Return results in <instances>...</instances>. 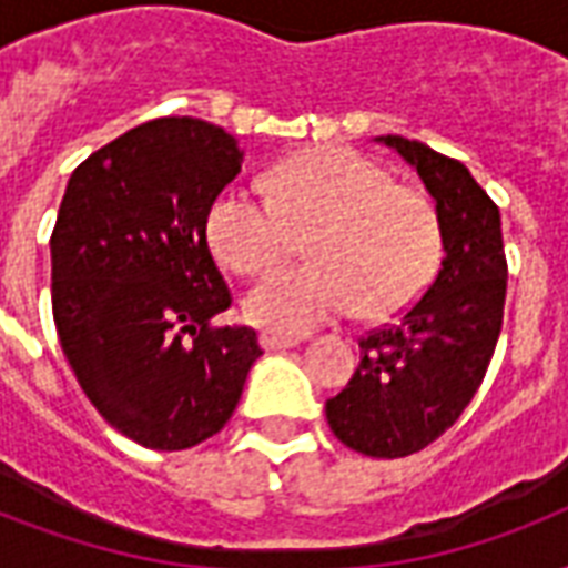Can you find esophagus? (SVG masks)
<instances>
[{
  "instance_id": "esophagus-1",
  "label": "esophagus",
  "mask_w": 568,
  "mask_h": 568,
  "mask_svg": "<svg viewBox=\"0 0 568 568\" xmlns=\"http://www.w3.org/2000/svg\"><path fill=\"white\" fill-rule=\"evenodd\" d=\"M258 342H262V347H265V351H285V347L301 345V338L297 336H280V333H262V336H258Z\"/></svg>"
}]
</instances>
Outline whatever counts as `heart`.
Here are the masks:
<instances>
[{"label": "heart", "mask_w": 568, "mask_h": 568, "mask_svg": "<svg viewBox=\"0 0 568 568\" xmlns=\"http://www.w3.org/2000/svg\"><path fill=\"white\" fill-rule=\"evenodd\" d=\"M267 191L226 189L205 217L214 256L244 276L288 262L306 235L315 262L250 292L244 310L258 327L306 333L356 306L365 318H386L433 276L439 223L430 203L359 153L324 146L294 155L271 173Z\"/></svg>", "instance_id": "b5f03b06"}]
</instances>
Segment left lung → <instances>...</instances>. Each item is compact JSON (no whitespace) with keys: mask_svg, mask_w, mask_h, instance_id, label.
Instances as JSON below:
<instances>
[{"mask_svg":"<svg viewBox=\"0 0 568 568\" xmlns=\"http://www.w3.org/2000/svg\"><path fill=\"white\" fill-rule=\"evenodd\" d=\"M379 141L413 164L433 196L442 262L397 321L359 338V368L324 409L347 448L395 459L439 439L484 383L501 336L507 256L498 205L466 164L409 138Z\"/></svg>","mask_w":568,"mask_h":568,"instance_id":"left-lung-1","label":"left lung"}]
</instances>
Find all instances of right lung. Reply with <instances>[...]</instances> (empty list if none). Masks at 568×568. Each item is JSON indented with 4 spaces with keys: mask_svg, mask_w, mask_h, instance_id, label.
Here are the masks:
<instances>
[{
    "mask_svg": "<svg viewBox=\"0 0 568 568\" xmlns=\"http://www.w3.org/2000/svg\"><path fill=\"white\" fill-rule=\"evenodd\" d=\"M239 173L241 150L221 126L159 118L67 182L49 239L58 338L88 400L144 448L214 436L262 356L256 329L214 324L232 294L205 217Z\"/></svg>",
    "mask_w": 568,
    "mask_h": 568,
    "instance_id": "obj_1",
    "label": "right lung"
}]
</instances>
